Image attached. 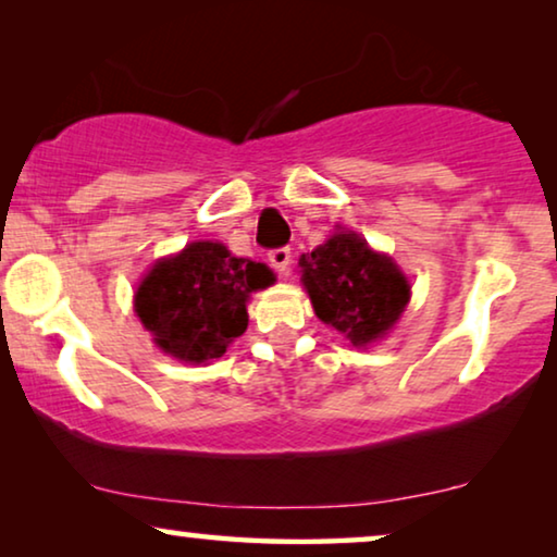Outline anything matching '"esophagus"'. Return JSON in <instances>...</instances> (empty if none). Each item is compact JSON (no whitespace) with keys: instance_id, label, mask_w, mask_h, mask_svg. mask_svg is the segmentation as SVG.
I'll use <instances>...</instances> for the list:
<instances>
[{"instance_id":"esophagus-1","label":"esophagus","mask_w":557,"mask_h":557,"mask_svg":"<svg viewBox=\"0 0 557 557\" xmlns=\"http://www.w3.org/2000/svg\"><path fill=\"white\" fill-rule=\"evenodd\" d=\"M269 263L278 273H286L288 263H292V248H273L271 253H269Z\"/></svg>"}]
</instances>
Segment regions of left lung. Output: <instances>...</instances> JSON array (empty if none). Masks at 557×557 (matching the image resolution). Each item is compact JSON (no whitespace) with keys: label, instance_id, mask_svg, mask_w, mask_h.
Instances as JSON below:
<instances>
[{"label":"left lung","instance_id":"obj_1","mask_svg":"<svg viewBox=\"0 0 557 557\" xmlns=\"http://www.w3.org/2000/svg\"><path fill=\"white\" fill-rule=\"evenodd\" d=\"M299 265L314 314L355 347L383 339L410 301L406 273L355 231H337Z\"/></svg>","mask_w":557,"mask_h":557}]
</instances>
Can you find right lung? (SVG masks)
Segmentation results:
<instances>
[{"label": "right lung", "instance_id": "1", "mask_svg": "<svg viewBox=\"0 0 557 557\" xmlns=\"http://www.w3.org/2000/svg\"><path fill=\"white\" fill-rule=\"evenodd\" d=\"M276 276L265 263L238 258L223 243L197 240L159 258L134 294L136 317L174 360L210 362L248 326V296Z\"/></svg>", "mask_w": 557, "mask_h": 557}]
</instances>
